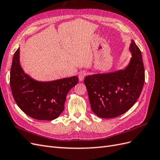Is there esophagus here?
<instances>
[{
	"instance_id": "esophagus-1",
	"label": "esophagus",
	"mask_w": 160,
	"mask_h": 160,
	"mask_svg": "<svg viewBox=\"0 0 160 160\" xmlns=\"http://www.w3.org/2000/svg\"><path fill=\"white\" fill-rule=\"evenodd\" d=\"M87 75V72L83 71H81L79 73V79L80 81H83L85 77Z\"/></svg>"
}]
</instances>
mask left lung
<instances>
[{"mask_svg": "<svg viewBox=\"0 0 160 160\" xmlns=\"http://www.w3.org/2000/svg\"><path fill=\"white\" fill-rule=\"evenodd\" d=\"M129 51L132 57L125 69L88 75L84 79L91 109L101 118H113L125 113L141 94L145 71L141 51L133 40Z\"/></svg>", "mask_w": 160, "mask_h": 160, "instance_id": "1", "label": "left lung"}]
</instances>
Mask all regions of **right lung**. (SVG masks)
Here are the masks:
<instances>
[{
  "mask_svg": "<svg viewBox=\"0 0 160 160\" xmlns=\"http://www.w3.org/2000/svg\"><path fill=\"white\" fill-rule=\"evenodd\" d=\"M19 48L14 54L10 85L14 101L29 117L51 121L64 110L66 96L79 82L77 76L51 81H39L25 73L20 65Z\"/></svg>",
  "mask_w": 160,
  "mask_h": 160,
  "instance_id": "add662e5",
  "label": "right lung"
}]
</instances>
